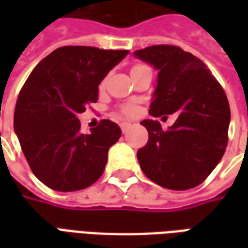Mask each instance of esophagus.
Segmentation results:
<instances>
[{
  "instance_id": "esophagus-1",
  "label": "esophagus",
  "mask_w": 248,
  "mask_h": 248,
  "mask_svg": "<svg viewBox=\"0 0 248 248\" xmlns=\"http://www.w3.org/2000/svg\"><path fill=\"white\" fill-rule=\"evenodd\" d=\"M131 127V124H129V122H122L121 124V129H122V133H127V130Z\"/></svg>"
}]
</instances>
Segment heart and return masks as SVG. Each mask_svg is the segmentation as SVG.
Masks as SVG:
<instances>
[{
    "label": "heart",
    "instance_id": "1",
    "mask_svg": "<svg viewBox=\"0 0 248 248\" xmlns=\"http://www.w3.org/2000/svg\"><path fill=\"white\" fill-rule=\"evenodd\" d=\"M138 67H142V66H135L134 69H138ZM121 113L124 114V115H127V117H133V115L138 113V108L135 105H124V106L121 108Z\"/></svg>",
    "mask_w": 248,
    "mask_h": 248
}]
</instances>
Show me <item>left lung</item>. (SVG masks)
Returning a JSON list of instances; mask_svg holds the SVG:
<instances>
[{"instance_id":"obj_1","label":"left lung","mask_w":248,"mask_h":248,"mask_svg":"<svg viewBox=\"0 0 248 248\" xmlns=\"http://www.w3.org/2000/svg\"><path fill=\"white\" fill-rule=\"evenodd\" d=\"M134 57L158 70L150 115L178 113L166 131L158 121L140 122L149 131L147 143L137 153L142 171L170 190L201 185L227 146L230 106L223 89L199 58L178 46H149Z\"/></svg>"}]
</instances>
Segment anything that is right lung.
I'll use <instances>...</instances> for the list:
<instances>
[{
    "label": "right lung",
    "instance_id": "obj_1",
    "mask_svg": "<svg viewBox=\"0 0 248 248\" xmlns=\"http://www.w3.org/2000/svg\"><path fill=\"white\" fill-rule=\"evenodd\" d=\"M129 50L63 46L35 66L19 93L14 131L31 171L56 191H77L102 175L122 131L103 119L81 133L78 114L98 101V86Z\"/></svg>",
    "mask_w": 248,
    "mask_h": 248
}]
</instances>
